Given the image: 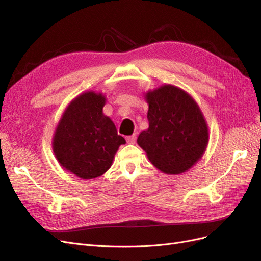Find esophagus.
I'll return each instance as SVG.
<instances>
[{"label": "esophagus", "mask_w": 261, "mask_h": 261, "mask_svg": "<svg viewBox=\"0 0 261 261\" xmlns=\"http://www.w3.org/2000/svg\"><path fill=\"white\" fill-rule=\"evenodd\" d=\"M136 141H137V136H136V134H132V136L127 137L128 144H134V143H136Z\"/></svg>", "instance_id": "esophagus-1"}]
</instances>
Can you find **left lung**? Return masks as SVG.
Returning <instances> with one entry per match:
<instances>
[{"label":"left lung","mask_w":261,"mask_h":261,"mask_svg":"<svg viewBox=\"0 0 261 261\" xmlns=\"http://www.w3.org/2000/svg\"><path fill=\"white\" fill-rule=\"evenodd\" d=\"M149 127L140 133L139 146L166 174L188 171L204 155L208 127L192 96L176 86L162 85L144 95Z\"/></svg>","instance_id":"1"}]
</instances>
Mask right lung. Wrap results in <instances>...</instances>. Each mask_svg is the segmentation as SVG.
Segmentation results:
<instances>
[{"label": "right lung", "instance_id": "1", "mask_svg": "<svg viewBox=\"0 0 261 261\" xmlns=\"http://www.w3.org/2000/svg\"><path fill=\"white\" fill-rule=\"evenodd\" d=\"M102 92L86 91L66 106L57 124L53 150L60 166L77 177L91 179L108 171L125 140L104 115Z\"/></svg>", "mask_w": 261, "mask_h": 261}]
</instances>
